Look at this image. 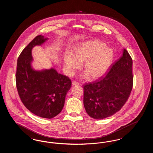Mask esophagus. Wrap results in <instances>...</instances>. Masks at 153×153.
Returning <instances> with one entry per match:
<instances>
[{"label": "esophagus", "mask_w": 153, "mask_h": 153, "mask_svg": "<svg viewBox=\"0 0 153 153\" xmlns=\"http://www.w3.org/2000/svg\"><path fill=\"white\" fill-rule=\"evenodd\" d=\"M72 85H73V86L79 85V83H78V82H75V81H73V82H72Z\"/></svg>", "instance_id": "1"}]
</instances>
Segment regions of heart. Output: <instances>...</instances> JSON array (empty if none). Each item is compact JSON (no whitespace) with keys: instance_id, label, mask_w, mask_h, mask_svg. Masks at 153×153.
<instances>
[{"instance_id":"heart-1","label":"heart","mask_w":153,"mask_h":153,"mask_svg":"<svg viewBox=\"0 0 153 153\" xmlns=\"http://www.w3.org/2000/svg\"><path fill=\"white\" fill-rule=\"evenodd\" d=\"M114 57L113 51L99 40L82 42L76 46L73 56L66 54L64 64L67 73L72 74L80 68V62L84 63V70L89 77L98 79L106 72Z\"/></svg>"}]
</instances>
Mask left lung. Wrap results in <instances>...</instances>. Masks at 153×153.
I'll return each mask as SVG.
<instances>
[{
	"label": "left lung",
	"mask_w": 153,
	"mask_h": 153,
	"mask_svg": "<svg viewBox=\"0 0 153 153\" xmlns=\"http://www.w3.org/2000/svg\"><path fill=\"white\" fill-rule=\"evenodd\" d=\"M132 59L124 49L105 77L84 86V105L89 117L104 119L122 108L132 89Z\"/></svg>",
	"instance_id": "left-lung-1"
}]
</instances>
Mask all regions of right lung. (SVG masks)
<instances>
[{
	"label": "right lung",
	"mask_w": 153,
	"mask_h": 153,
	"mask_svg": "<svg viewBox=\"0 0 153 153\" xmlns=\"http://www.w3.org/2000/svg\"><path fill=\"white\" fill-rule=\"evenodd\" d=\"M48 39L38 36L22 51L17 61L15 79L18 94L26 108L38 117L51 119L61 112L72 82L54 68L36 71L32 68V49Z\"/></svg>",
	"instance_id": "1"
}]
</instances>
